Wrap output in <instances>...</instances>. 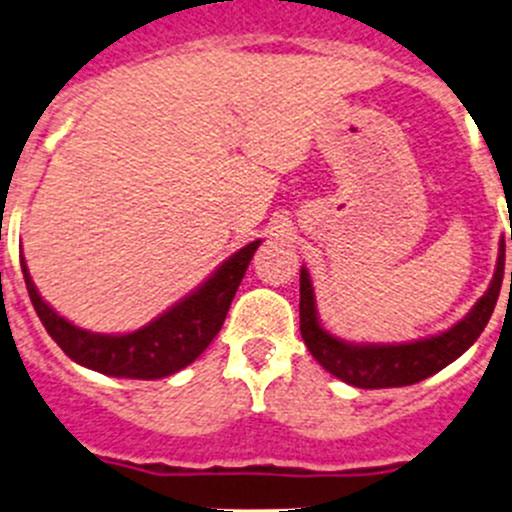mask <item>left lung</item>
<instances>
[{
    "mask_svg": "<svg viewBox=\"0 0 512 512\" xmlns=\"http://www.w3.org/2000/svg\"><path fill=\"white\" fill-rule=\"evenodd\" d=\"M512 241V229H510ZM503 268H505V241H500L498 249V266H495L493 281H490L485 296L470 308L468 316L463 321L455 323L448 331L438 333V336L421 338L413 343H398V346H356V343H346L341 338L331 336L326 328L318 323L316 316V298H313L311 276L306 268H301V336L303 343L308 346L311 356L341 378L343 383L356 388H398L411 386V383L423 381V378L433 376L440 368L453 363L455 358L463 356L483 328L488 326L493 308L498 303L500 286H503ZM512 283V271H510Z\"/></svg>",
    "mask_w": 512,
    "mask_h": 512,
    "instance_id": "left-lung-1",
    "label": "left lung"
}]
</instances>
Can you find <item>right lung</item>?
<instances>
[{"instance_id": "add662e5", "label": "right lung", "mask_w": 512, "mask_h": 512, "mask_svg": "<svg viewBox=\"0 0 512 512\" xmlns=\"http://www.w3.org/2000/svg\"><path fill=\"white\" fill-rule=\"evenodd\" d=\"M258 244L261 241L236 251L194 293L181 298L176 306L146 323L144 328L124 333V336L91 333L69 323L39 296L24 258L22 273L39 321L72 361L114 378L154 381V378L171 376L194 363L214 341L216 333L224 326L236 288H239Z\"/></svg>"}]
</instances>
